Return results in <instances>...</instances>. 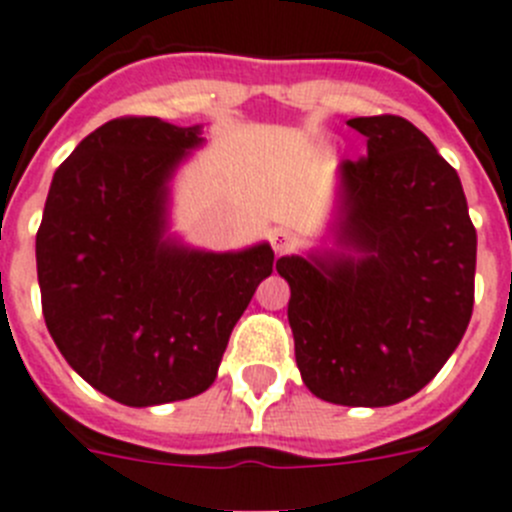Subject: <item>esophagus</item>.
<instances>
[{
    "label": "esophagus",
    "mask_w": 512,
    "mask_h": 512,
    "mask_svg": "<svg viewBox=\"0 0 512 512\" xmlns=\"http://www.w3.org/2000/svg\"><path fill=\"white\" fill-rule=\"evenodd\" d=\"M270 245H273L275 255H285V252H290L298 245V237L293 232H288V229H275L270 234Z\"/></svg>",
    "instance_id": "obj_1"
}]
</instances>
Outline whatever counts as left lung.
Returning <instances> with one entry per match:
<instances>
[{
	"instance_id": "1",
	"label": "left lung",
	"mask_w": 512,
	"mask_h": 512,
	"mask_svg": "<svg viewBox=\"0 0 512 512\" xmlns=\"http://www.w3.org/2000/svg\"><path fill=\"white\" fill-rule=\"evenodd\" d=\"M367 155L342 163L339 247L280 257L306 388L380 408L416 395L462 342L474 306L477 232L457 170L395 114L354 117Z\"/></svg>"
}]
</instances>
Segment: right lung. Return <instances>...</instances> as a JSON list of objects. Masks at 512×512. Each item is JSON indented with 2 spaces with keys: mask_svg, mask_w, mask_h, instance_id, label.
Segmentation results:
<instances>
[{
  "mask_svg": "<svg viewBox=\"0 0 512 512\" xmlns=\"http://www.w3.org/2000/svg\"><path fill=\"white\" fill-rule=\"evenodd\" d=\"M199 127L119 117L55 170L35 255L43 316L68 365L124 405L204 393L273 250L199 252L163 239L168 181Z\"/></svg>",
  "mask_w": 512,
  "mask_h": 512,
  "instance_id": "obj_1",
  "label": "right lung"
}]
</instances>
